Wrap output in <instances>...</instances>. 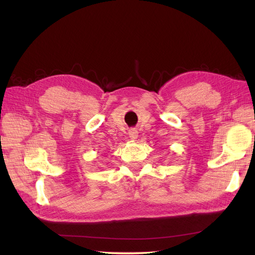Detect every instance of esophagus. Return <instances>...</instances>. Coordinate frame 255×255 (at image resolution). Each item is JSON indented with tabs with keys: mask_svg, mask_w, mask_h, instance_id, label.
<instances>
[{
	"mask_svg": "<svg viewBox=\"0 0 255 255\" xmlns=\"http://www.w3.org/2000/svg\"><path fill=\"white\" fill-rule=\"evenodd\" d=\"M129 137L131 139H136L138 137V131L136 129H130V130H129Z\"/></svg>",
	"mask_w": 255,
	"mask_h": 255,
	"instance_id": "1",
	"label": "esophagus"
}]
</instances>
